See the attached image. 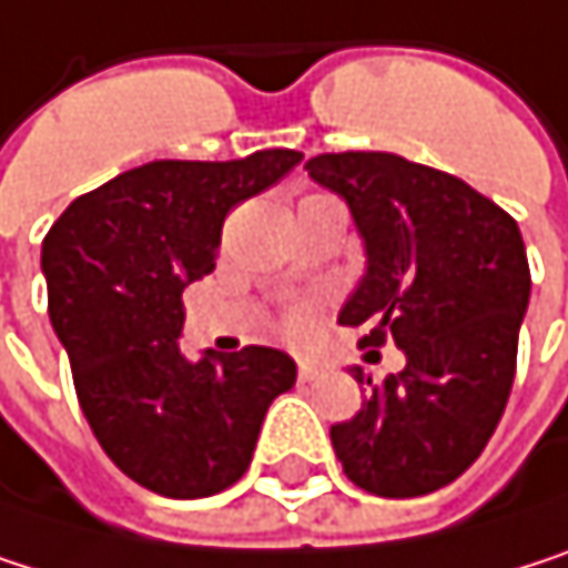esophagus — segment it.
I'll return each mask as SVG.
<instances>
[{
	"label": "esophagus",
	"instance_id": "obj_1",
	"mask_svg": "<svg viewBox=\"0 0 568 568\" xmlns=\"http://www.w3.org/2000/svg\"><path fill=\"white\" fill-rule=\"evenodd\" d=\"M320 376V366H313V363H300V383H313Z\"/></svg>",
	"mask_w": 568,
	"mask_h": 568
}]
</instances>
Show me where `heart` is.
I'll return each instance as SVG.
<instances>
[{
    "label": "heart",
    "instance_id": "heart-1",
    "mask_svg": "<svg viewBox=\"0 0 568 568\" xmlns=\"http://www.w3.org/2000/svg\"><path fill=\"white\" fill-rule=\"evenodd\" d=\"M282 333H286L290 339H296V343L310 339L316 333V310H310V306L290 310L286 320H282Z\"/></svg>",
    "mask_w": 568,
    "mask_h": 568
}]
</instances>
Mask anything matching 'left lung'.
Listing matches in <instances>:
<instances>
[{
	"label": "left lung",
	"instance_id": "1",
	"mask_svg": "<svg viewBox=\"0 0 568 568\" xmlns=\"http://www.w3.org/2000/svg\"><path fill=\"white\" fill-rule=\"evenodd\" d=\"M310 175L339 192L366 242V275L339 313L359 346L396 343L406 369L366 386L329 429L343 473L383 499L459 479L496 433L516 379L529 258L516 219L463 179L393 152H323Z\"/></svg>",
	"mask_w": 568,
	"mask_h": 568
}]
</instances>
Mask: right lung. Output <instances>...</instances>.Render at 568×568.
Instances as JSON below:
<instances>
[{
    "instance_id": "add662e5",
    "label": "right lung",
    "mask_w": 568,
    "mask_h": 568,
    "mask_svg": "<svg viewBox=\"0 0 568 568\" xmlns=\"http://www.w3.org/2000/svg\"><path fill=\"white\" fill-rule=\"evenodd\" d=\"M303 152L232 162L159 159L79 195L42 239L49 320L105 456L169 499L229 489L252 463L265 409L296 363L265 346L189 363L182 290L215 268L222 222Z\"/></svg>"
}]
</instances>
